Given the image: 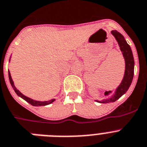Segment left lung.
Masks as SVG:
<instances>
[{
	"instance_id": "obj_1",
	"label": "left lung",
	"mask_w": 147,
	"mask_h": 147,
	"mask_svg": "<svg viewBox=\"0 0 147 147\" xmlns=\"http://www.w3.org/2000/svg\"><path fill=\"white\" fill-rule=\"evenodd\" d=\"M111 34L115 36V39L117 40V43L119 45L120 51L122 52L123 58L125 59V74H124L123 79L122 82L120 84V86L116 89L115 93L107 99L102 100V101H97L96 102H101V103H109V102H115L117 100H118L120 96L128 91V89L131 86V83L132 82L134 76V67H135V61H134V57L132 52H131V47L126 41L124 38L123 36L117 30L111 31ZM111 91H106V95L109 94V93Z\"/></svg>"
}]
</instances>
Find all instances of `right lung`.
Returning a JSON list of instances; mask_svg holds the SVG:
<instances>
[{
	"label": "right lung",
	"mask_w": 147,
	"mask_h": 147,
	"mask_svg": "<svg viewBox=\"0 0 147 147\" xmlns=\"http://www.w3.org/2000/svg\"><path fill=\"white\" fill-rule=\"evenodd\" d=\"M8 74H9V82H10L11 86H12V88L14 89L15 92L17 94L18 96H19L20 97H21L22 99H24V100H26L27 102H29L30 104H31L32 106H47V105H49V104L52 103L53 102H54V101H55V99H52V100H48V101H43V102H42V101H37V100H32V99L29 98V97H27V96H24L23 94H21V93L20 92V91H18L17 88H16V87L15 86V85H14L13 80H12V76H11V74H10V72H9V71H8Z\"/></svg>",
	"instance_id": "1"
}]
</instances>
